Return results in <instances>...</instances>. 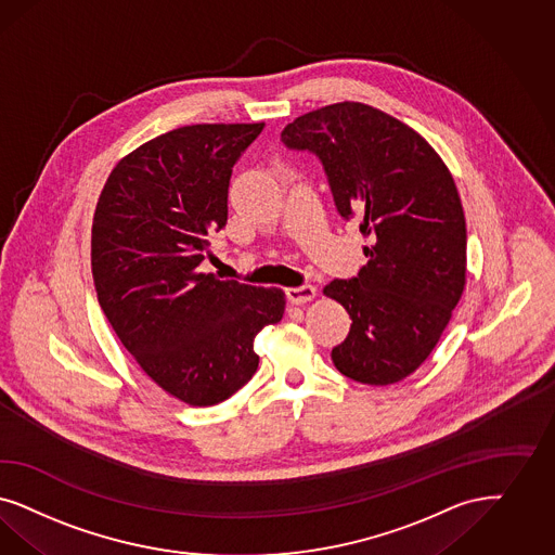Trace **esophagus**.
Listing matches in <instances>:
<instances>
[{"instance_id": "34e87169", "label": "esophagus", "mask_w": 555, "mask_h": 555, "mask_svg": "<svg viewBox=\"0 0 555 555\" xmlns=\"http://www.w3.org/2000/svg\"><path fill=\"white\" fill-rule=\"evenodd\" d=\"M287 293V299L295 306H301L307 304L315 297V287L313 285H301V287H291L285 291Z\"/></svg>"}]
</instances>
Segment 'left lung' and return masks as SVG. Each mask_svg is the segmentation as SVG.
<instances>
[{
  "mask_svg": "<svg viewBox=\"0 0 555 555\" xmlns=\"http://www.w3.org/2000/svg\"><path fill=\"white\" fill-rule=\"evenodd\" d=\"M281 141L320 159L338 215L357 217L373 242L357 276L324 288L352 320L332 361L354 382H402L428 359L465 287L467 230L453 176L421 134L361 102L299 116Z\"/></svg>",
  "mask_w": 555,
  "mask_h": 555,
  "instance_id": "obj_1",
  "label": "left lung"
}]
</instances>
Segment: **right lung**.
I'll return each mask as SVG.
<instances>
[{"mask_svg":"<svg viewBox=\"0 0 555 555\" xmlns=\"http://www.w3.org/2000/svg\"><path fill=\"white\" fill-rule=\"evenodd\" d=\"M264 125H192L116 164L98 198L92 274L122 346L173 398L215 405L258 369L254 336L285 313L281 288L201 270L228 225L235 162Z\"/></svg>","mask_w":555,"mask_h":555,"instance_id":"1","label":"right lung"}]
</instances>
